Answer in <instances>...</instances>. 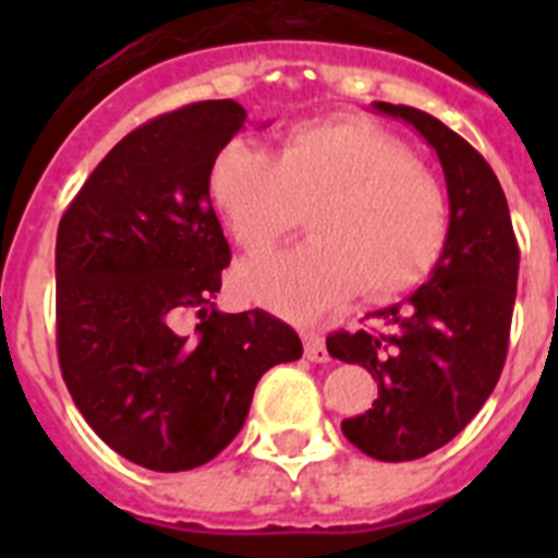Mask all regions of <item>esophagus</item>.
<instances>
[{
	"mask_svg": "<svg viewBox=\"0 0 558 558\" xmlns=\"http://www.w3.org/2000/svg\"><path fill=\"white\" fill-rule=\"evenodd\" d=\"M304 354H307V360H313V363H327L329 360V352L327 347H324V338L318 332H304Z\"/></svg>",
	"mask_w": 558,
	"mask_h": 558,
	"instance_id": "1",
	"label": "esophagus"
}]
</instances>
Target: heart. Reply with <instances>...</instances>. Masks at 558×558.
<instances>
[{"mask_svg": "<svg viewBox=\"0 0 558 558\" xmlns=\"http://www.w3.org/2000/svg\"><path fill=\"white\" fill-rule=\"evenodd\" d=\"M209 198L236 245L265 254L310 209L313 240L243 268V288L284 315H315L352 293L386 302L425 282L445 251V186L405 142L360 117L299 122L274 153L229 142Z\"/></svg>", "mask_w": 558, "mask_h": 558, "instance_id": "heart-1", "label": "heart"}]
</instances>
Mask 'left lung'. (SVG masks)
<instances>
[{"mask_svg":"<svg viewBox=\"0 0 558 558\" xmlns=\"http://www.w3.org/2000/svg\"><path fill=\"white\" fill-rule=\"evenodd\" d=\"M436 150L450 198L447 243L408 302L372 313L374 327L332 332L327 349L377 383L366 413L340 430L377 461H413L445 447L495 391L509 352L520 248L495 170L430 113L374 102Z\"/></svg>","mask_w":558,"mask_h":558,"instance_id":"1","label":"left lung"}]
</instances>
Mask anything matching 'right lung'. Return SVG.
<instances>
[{
    "mask_svg": "<svg viewBox=\"0 0 558 558\" xmlns=\"http://www.w3.org/2000/svg\"><path fill=\"white\" fill-rule=\"evenodd\" d=\"M245 122L204 100L131 131L63 211L56 243L58 363L92 430L128 461L184 472L240 433L251 397L302 340L265 310L220 313L231 251L209 167ZM199 315L195 333L180 327Z\"/></svg>",
    "mask_w": 558,
    "mask_h": 558,
    "instance_id": "add662e5",
    "label": "right lung"
}]
</instances>
